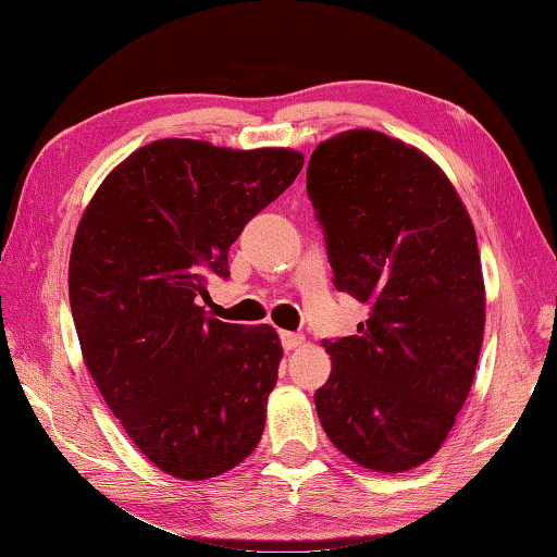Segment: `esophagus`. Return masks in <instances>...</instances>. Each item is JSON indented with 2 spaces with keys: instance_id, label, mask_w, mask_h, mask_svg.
Masks as SVG:
<instances>
[{
  "instance_id": "esophagus-1",
  "label": "esophagus",
  "mask_w": 557,
  "mask_h": 557,
  "mask_svg": "<svg viewBox=\"0 0 557 557\" xmlns=\"http://www.w3.org/2000/svg\"><path fill=\"white\" fill-rule=\"evenodd\" d=\"M281 345H284L286 352H294V349L306 345V339L296 333H281Z\"/></svg>"
}]
</instances>
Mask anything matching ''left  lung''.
<instances>
[{
  "label": "left lung",
  "mask_w": 557,
  "mask_h": 557,
  "mask_svg": "<svg viewBox=\"0 0 557 557\" xmlns=\"http://www.w3.org/2000/svg\"><path fill=\"white\" fill-rule=\"evenodd\" d=\"M308 195L337 290L369 306L325 343L320 425L369 472H408L441 450L470 394L486 294L474 224L431 156L374 129L320 141Z\"/></svg>",
  "instance_id": "obj_1"
}]
</instances>
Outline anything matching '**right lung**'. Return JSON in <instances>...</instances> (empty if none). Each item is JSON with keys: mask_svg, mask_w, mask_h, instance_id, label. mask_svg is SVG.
Wrapping results in <instances>:
<instances>
[{"mask_svg": "<svg viewBox=\"0 0 557 557\" xmlns=\"http://www.w3.org/2000/svg\"><path fill=\"white\" fill-rule=\"evenodd\" d=\"M304 169L296 149L159 139L114 165L77 224L67 290L87 372L161 472L200 482L259 445L284 347L205 315V278Z\"/></svg>", "mask_w": 557, "mask_h": 557, "instance_id": "1", "label": "right lung"}]
</instances>
